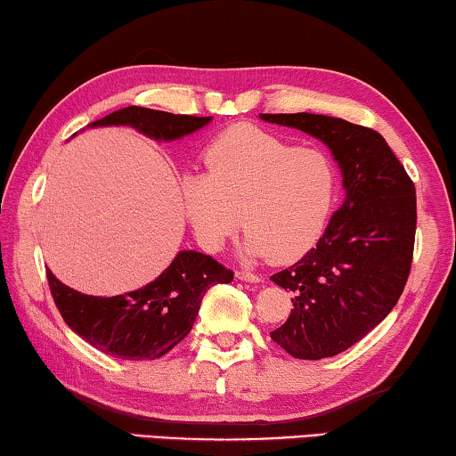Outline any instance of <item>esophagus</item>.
Returning a JSON list of instances; mask_svg holds the SVG:
<instances>
[{"instance_id": "esophagus-1", "label": "esophagus", "mask_w": 456, "mask_h": 456, "mask_svg": "<svg viewBox=\"0 0 456 456\" xmlns=\"http://www.w3.org/2000/svg\"><path fill=\"white\" fill-rule=\"evenodd\" d=\"M236 278H240V281H244V282H250V284H258V282H262V278H260V276L252 274V273H244V270H240V273H236Z\"/></svg>"}]
</instances>
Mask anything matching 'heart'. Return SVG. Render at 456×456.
I'll list each match as a JSON object with an SVG mask.
<instances>
[{
	"instance_id": "obj_1",
	"label": "heart",
	"mask_w": 456,
	"mask_h": 456,
	"mask_svg": "<svg viewBox=\"0 0 456 456\" xmlns=\"http://www.w3.org/2000/svg\"><path fill=\"white\" fill-rule=\"evenodd\" d=\"M204 164L206 174L190 172L180 183L183 214L204 250L218 252L242 224L244 258L289 262L322 234L338 186L322 150L236 126L210 142Z\"/></svg>"
}]
</instances>
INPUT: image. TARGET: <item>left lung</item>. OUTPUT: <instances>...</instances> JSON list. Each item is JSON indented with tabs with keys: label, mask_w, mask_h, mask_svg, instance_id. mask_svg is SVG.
<instances>
[{
	"label": "left lung",
	"mask_w": 456,
	"mask_h": 456,
	"mask_svg": "<svg viewBox=\"0 0 456 456\" xmlns=\"http://www.w3.org/2000/svg\"><path fill=\"white\" fill-rule=\"evenodd\" d=\"M321 140L337 159L345 202L297 265L270 276L292 313L270 337L302 361L340 354L385 321L404 290L417 232V191L387 140L321 114H260Z\"/></svg>",
	"instance_id": "left-lung-1"
}]
</instances>
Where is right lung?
<instances>
[{
  "instance_id": "add662e5",
  "label": "right lung",
  "mask_w": 456,
  "mask_h": 456,
  "mask_svg": "<svg viewBox=\"0 0 456 456\" xmlns=\"http://www.w3.org/2000/svg\"><path fill=\"white\" fill-rule=\"evenodd\" d=\"M210 119L127 106L87 126H130L156 142H174L198 132ZM232 278V270L196 250L175 254L154 282L110 298L69 289L47 270L53 302L69 329L94 348L122 361H156L170 353L188 337L208 289Z\"/></svg>"
}]
</instances>
